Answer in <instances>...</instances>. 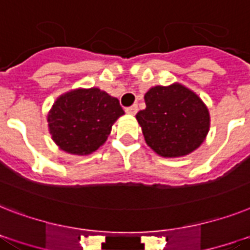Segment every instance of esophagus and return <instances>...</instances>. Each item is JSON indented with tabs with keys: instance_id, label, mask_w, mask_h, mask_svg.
Instances as JSON below:
<instances>
[{
	"instance_id": "obj_1",
	"label": "esophagus",
	"mask_w": 250,
	"mask_h": 250,
	"mask_svg": "<svg viewBox=\"0 0 250 250\" xmlns=\"http://www.w3.org/2000/svg\"><path fill=\"white\" fill-rule=\"evenodd\" d=\"M137 110H139V107H137V105H132V106L127 107L125 109V113L129 115H135L136 113H137Z\"/></svg>"
}]
</instances>
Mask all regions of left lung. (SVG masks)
<instances>
[{
    "instance_id": "obj_1",
    "label": "left lung",
    "mask_w": 250,
    "mask_h": 250,
    "mask_svg": "<svg viewBox=\"0 0 250 250\" xmlns=\"http://www.w3.org/2000/svg\"><path fill=\"white\" fill-rule=\"evenodd\" d=\"M136 114L146 144L164 158L184 157L206 140L210 117L202 99L180 83L151 87Z\"/></svg>"
}]
</instances>
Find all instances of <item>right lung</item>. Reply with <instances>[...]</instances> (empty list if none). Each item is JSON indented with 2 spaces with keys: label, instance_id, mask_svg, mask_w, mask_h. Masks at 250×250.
<instances>
[{
  "label": "right lung",
  "instance_id": "obj_1",
  "mask_svg": "<svg viewBox=\"0 0 250 250\" xmlns=\"http://www.w3.org/2000/svg\"><path fill=\"white\" fill-rule=\"evenodd\" d=\"M125 114L119 100L99 88H78L64 93L47 115L54 143L76 155L96 151L110 135L111 125Z\"/></svg>",
  "mask_w": 250,
  "mask_h": 250
}]
</instances>
